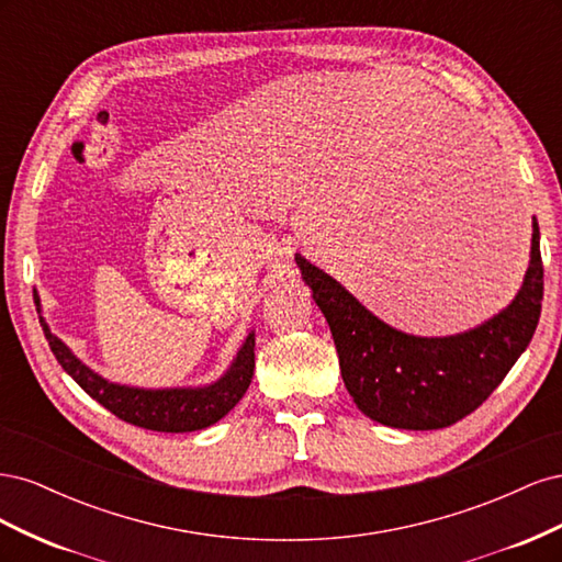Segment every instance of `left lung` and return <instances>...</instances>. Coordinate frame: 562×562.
Returning <instances> with one entry per match:
<instances>
[{
	"label": "left lung",
	"mask_w": 562,
	"mask_h": 562,
	"mask_svg": "<svg viewBox=\"0 0 562 562\" xmlns=\"http://www.w3.org/2000/svg\"><path fill=\"white\" fill-rule=\"evenodd\" d=\"M40 323L46 335V342L54 351L63 370L70 375L91 398L108 407L112 415L124 419L135 427L166 431V434H182L206 429L211 424L223 419L232 407L244 398L250 386L252 370H255V335L246 337L244 347L236 353L234 363L223 378L209 386H184V389H138L112 384L83 366L77 356L67 349L60 339L48 330L42 316L40 297L35 295Z\"/></svg>",
	"instance_id": "obj_1"
}]
</instances>
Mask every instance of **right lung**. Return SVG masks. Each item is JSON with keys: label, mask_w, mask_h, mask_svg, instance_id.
Segmentation results:
<instances>
[{"label": "right lung", "mask_w": 562, "mask_h": 562, "mask_svg": "<svg viewBox=\"0 0 562 562\" xmlns=\"http://www.w3.org/2000/svg\"><path fill=\"white\" fill-rule=\"evenodd\" d=\"M326 316L345 386L359 411L394 429H446L483 405L537 330L543 297L539 225L530 267L504 312L450 337H415L386 326L326 271L295 255Z\"/></svg>", "instance_id": "1"}]
</instances>
